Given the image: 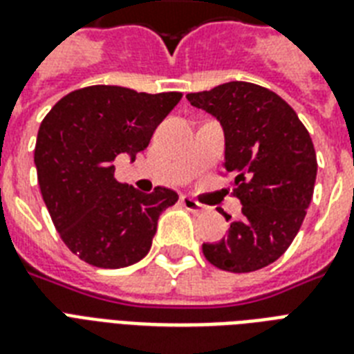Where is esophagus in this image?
<instances>
[{
    "instance_id": "esophagus-1",
    "label": "esophagus",
    "mask_w": 354,
    "mask_h": 354,
    "mask_svg": "<svg viewBox=\"0 0 354 354\" xmlns=\"http://www.w3.org/2000/svg\"><path fill=\"white\" fill-rule=\"evenodd\" d=\"M180 202H182L183 207H185L187 211H191V213H205V211H207V207H205L204 204H200V202L189 198V196H182Z\"/></svg>"
}]
</instances>
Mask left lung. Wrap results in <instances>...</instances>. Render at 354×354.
I'll use <instances>...</instances> for the list:
<instances>
[{
	"label": "left lung",
	"mask_w": 354,
	"mask_h": 354,
	"mask_svg": "<svg viewBox=\"0 0 354 354\" xmlns=\"http://www.w3.org/2000/svg\"><path fill=\"white\" fill-rule=\"evenodd\" d=\"M187 101L221 121L224 176L233 174L242 204L236 221L221 211L230 233L202 252L233 274L264 268L288 250L307 215L318 171L313 139L290 104L264 86L235 80L187 93Z\"/></svg>",
	"instance_id": "left-lung-1"
}]
</instances>
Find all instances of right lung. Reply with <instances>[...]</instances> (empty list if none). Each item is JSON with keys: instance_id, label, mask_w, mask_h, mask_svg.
Returning a JSON list of instances; mask_svg holds the SVG:
<instances>
[{"instance_id": "obj_1", "label": "right lung", "mask_w": 354, "mask_h": 354, "mask_svg": "<svg viewBox=\"0 0 354 354\" xmlns=\"http://www.w3.org/2000/svg\"><path fill=\"white\" fill-rule=\"evenodd\" d=\"M180 99V91L88 86L62 97L41 121L35 147L41 198L64 244L84 263L122 268L149 253L161 211L178 194L128 187L113 176V161L147 149Z\"/></svg>"}]
</instances>
